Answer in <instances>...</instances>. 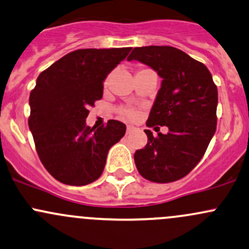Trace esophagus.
<instances>
[{
  "mask_svg": "<svg viewBox=\"0 0 249 249\" xmlns=\"http://www.w3.org/2000/svg\"><path fill=\"white\" fill-rule=\"evenodd\" d=\"M135 129V127L132 126V125H127V127H126V133H130L132 131V130Z\"/></svg>",
  "mask_w": 249,
  "mask_h": 249,
  "instance_id": "1",
  "label": "esophagus"
}]
</instances>
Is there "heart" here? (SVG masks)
I'll return each mask as SVG.
<instances>
[{
	"mask_svg": "<svg viewBox=\"0 0 249 249\" xmlns=\"http://www.w3.org/2000/svg\"><path fill=\"white\" fill-rule=\"evenodd\" d=\"M107 83V81H106ZM119 114L122 117L124 118H127V119H135V118H137L138 116V112L136 111V109L133 108H126V107H122V108H119Z\"/></svg>",
	"mask_w": 249,
	"mask_h": 249,
	"instance_id": "heart-1",
	"label": "heart"
}]
</instances>
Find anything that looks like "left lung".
I'll return each instance as SVG.
<instances>
[{"label":"left lung","mask_w":249,"mask_h":249,"mask_svg":"<svg viewBox=\"0 0 249 249\" xmlns=\"http://www.w3.org/2000/svg\"><path fill=\"white\" fill-rule=\"evenodd\" d=\"M127 59L144 63L162 77L146 126L169 129L158 137L144 130L148 143L135 153L136 167L149 181H177L197 166L216 131V85L203 63L173 46L135 48Z\"/></svg>","instance_id":"1"}]
</instances>
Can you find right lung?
<instances>
[{
    "mask_svg": "<svg viewBox=\"0 0 249 249\" xmlns=\"http://www.w3.org/2000/svg\"><path fill=\"white\" fill-rule=\"evenodd\" d=\"M131 48L80 49L40 72L30 94L28 126L41 163L58 181L83 186L103 174L107 153L124 137L118 120L89 127V107L103 98L104 80Z\"/></svg>",
    "mask_w": 249,
    "mask_h": 249,
    "instance_id": "obj_1",
    "label": "right lung"
}]
</instances>
